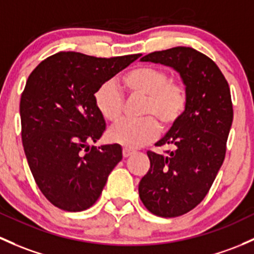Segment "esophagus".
Returning a JSON list of instances; mask_svg holds the SVG:
<instances>
[{
  "label": "esophagus",
  "instance_id": "esophagus-1",
  "mask_svg": "<svg viewBox=\"0 0 254 254\" xmlns=\"http://www.w3.org/2000/svg\"><path fill=\"white\" fill-rule=\"evenodd\" d=\"M131 154H134V151H132V149H129V148L123 149V157H124V158H127V157L131 156Z\"/></svg>",
  "mask_w": 254,
  "mask_h": 254
}]
</instances>
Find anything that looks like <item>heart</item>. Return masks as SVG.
I'll list each match as a JSON object with an SVG mask.
<instances>
[{"mask_svg":"<svg viewBox=\"0 0 254 254\" xmlns=\"http://www.w3.org/2000/svg\"><path fill=\"white\" fill-rule=\"evenodd\" d=\"M123 84L131 96L145 97L140 120H122L109 129L108 138L127 148H138L152 142L163 129H170L184 116L188 91L181 82L170 79L165 69L138 65L123 76ZM93 102L101 116L117 122L124 111V96L113 81H106L93 93Z\"/></svg>","mask_w":254,"mask_h":254,"instance_id":"heart-1","label":"heart"}]
</instances>
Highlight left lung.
Returning a JSON list of instances; mask_svg holds the SVG:
<instances>
[{"label":"left lung","mask_w":254,"mask_h":254,"mask_svg":"<svg viewBox=\"0 0 254 254\" xmlns=\"http://www.w3.org/2000/svg\"><path fill=\"white\" fill-rule=\"evenodd\" d=\"M141 61L174 68L188 91L184 116L156 143L174 145L175 151H148L151 167L138 184L149 212L180 217L203 201L225 158L234 118L230 87L217 64L191 47L157 51Z\"/></svg>","instance_id":"left-lung-1"}]
</instances>
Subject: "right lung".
I'll return each instance as SVG.
<instances>
[{
  "label": "right lung",
  "instance_id": "1",
  "mask_svg": "<svg viewBox=\"0 0 254 254\" xmlns=\"http://www.w3.org/2000/svg\"><path fill=\"white\" fill-rule=\"evenodd\" d=\"M140 56L58 52L26 80L19 106L24 152L40 191L60 209L81 212L95 204L122 161L118 143L90 147L106 130L93 93Z\"/></svg>",
  "mask_w": 254,
  "mask_h": 254
}]
</instances>
